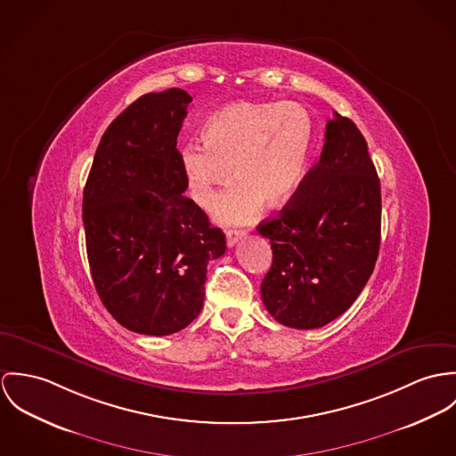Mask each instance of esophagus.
Segmentation results:
<instances>
[{
  "label": "esophagus",
  "mask_w": 456,
  "mask_h": 456,
  "mask_svg": "<svg viewBox=\"0 0 456 456\" xmlns=\"http://www.w3.org/2000/svg\"><path fill=\"white\" fill-rule=\"evenodd\" d=\"M245 231H240V229H229L227 232H225V236H227V247H234L241 238H245Z\"/></svg>",
  "instance_id": "esophagus-1"
}]
</instances>
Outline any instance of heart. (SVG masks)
Listing matches in <instances>:
<instances>
[{"instance_id":"b5f03b06","label":"heart","mask_w":456,"mask_h":456,"mask_svg":"<svg viewBox=\"0 0 456 456\" xmlns=\"http://www.w3.org/2000/svg\"><path fill=\"white\" fill-rule=\"evenodd\" d=\"M203 145L180 151V167L192 200L215 203L231 180L236 185L216 204L225 224L252 220L264 201L289 203L303 185L313 152L314 126L303 104L292 102H232L204 122Z\"/></svg>"}]
</instances>
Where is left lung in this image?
<instances>
[{
	"label": "left lung",
	"mask_w": 456,
	"mask_h": 456,
	"mask_svg": "<svg viewBox=\"0 0 456 456\" xmlns=\"http://www.w3.org/2000/svg\"><path fill=\"white\" fill-rule=\"evenodd\" d=\"M256 231L273 248L260 294L276 322L318 329L354 303L378 260L381 187L350 118L334 113L318 164L280 215Z\"/></svg>",
	"instance_id": "left-lung-1"
}]
</instances>
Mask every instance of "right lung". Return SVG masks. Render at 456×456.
Returning a JSON list of instances; mask_svg holds the SVG:
<instances>
[{"label": "right lung", "mask_w": 456, "mask_h": 456, "mask_svg": "<svg viewBox=\"0 0 456 456\" xmlns=\"http://www.w3.org/2000/svg\"><path fill=\"white\" fill-rule=\"evenodd\" d=\"M192 98L151 93L104 131L84 189L87 258L98 296L126 329L167 336L201 311L206 267L225 234L185 198L176 149Z\"/></svg>", "instance_id": "1"}]
</instances>
